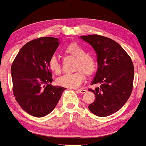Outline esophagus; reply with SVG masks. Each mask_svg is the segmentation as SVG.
Instances as JSON below:
<instances>
[{
	"label": "esophagus",
	"instance_id": "34e87169",
	"mask_svg": "<svg viewBox=\"0 0 146 146\" xmlns=\"http://www.w3.org/2000/svg\"><path fill=\"white\" fill-rule=\"evenodd\" d=\"M76 91H78V93H82V94H83V93H85L86 92H87V90H85V89H77Z\"/></svg>",
	"mask_w": 146,
	"mask_h": 146
}]
</instances>
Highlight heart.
I'll list each match as a JSON object with an SVG mask.
<instances>
[{
  "label": "heart",
  "mask_w": 146,
  "mask_h": 146,
  "mask_svg": "<svg viewBox=\"0 0 146 146\" xmlns=\"http://www.w3.org/2000/svg\"><path fill=\"white\" fill-rule=\"evenodd\" d=\"M64 53L76 58L74 64L75 72L65 74L57 79V83L68 88L78 87L84 80V74L91 76L97 68V62L94 57L86 53L85 49L76 42H72L64 48ZM50 70L55 74L61 72V65L55 56H53L48 62Z\"/></svg>",
  "instance_id": "b5f03b06"
}]
</instances>
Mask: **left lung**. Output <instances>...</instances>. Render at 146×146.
I'll return each instance as SVG.
<instances>
[{"mask_svg":"<svg viewBox=\"0 0 146 146\" xmlns=\"http://www.w3.org/2000/svg\"><path fill=\"white\" fill-rule=\"evenodd\" d=\"M97 53L98 68L91 84H100L94 90V102L89 106L95 115L105 117L121 108L131 94L134 66L123 47L112 39L98 35L80 36Z\"/></svg>","mask_w":146,"mask_h":146,"instance_id":"1","label":"left lung"}]
</instances>
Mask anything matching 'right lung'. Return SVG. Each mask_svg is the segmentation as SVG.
Masks as SVG:
<instances>
[{
	"instance_id": "obj_1",
	"label": "right lung",
	"mask_w": 146,
	"mask_h": 146,
	"mask_svg": "<svg viewBox=\"0 0 146 146\" xmlns=\"http://www.w3.org/2000/svg\"><path fill=\"white\" fill-rule=\"evenodd\" d=\"M59 39L41 37L27 42L13 62L11 77L15 100L25 111L35 117L51 113L66 88L53 86L48 62Z\"/></svg>"
}]
</instances>
